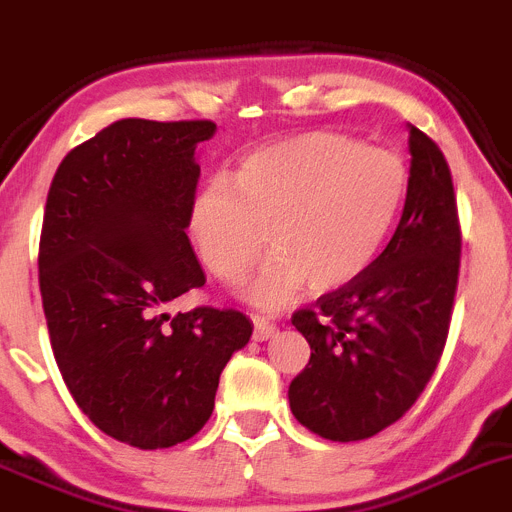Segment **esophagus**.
Segmentation results:
<instances>
[{
  "instance_id": "esophagus-1",
  "label": "esophagus",
  "mask_w": 512,
  "mask_h": 512,
  "mask_svg": "<svg viewBox=\"0 0 512 512\" xmlns=\"http://www.w3.org/2000/svg\"><path fill=\"white\" fill-rule=\"evenodd\" d=\"M252 323H255V341H267V338L275 336L278 328L267 321L265 315H252Z\"/></svg>"
}]
</instances>
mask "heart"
<instances>
[{
	"label": "heart",
	"mask_w": 512,
	"mask_h": 512,
	"mask_svg": "<svg viewBox=\"0 0 512 512\" xmlns=\"http://www.w3.org/2000/svg\"><path fill=\"white\" fill-rule=\"evenodd\" d=\"M407 166L391 151L341 133H300L252 151L234 179L212 176L189 209L199 260L222 283L275 247L245 298L262 310L288 303L305 283L333 290L379 255L407 197Z\"/></svg>",
	"instance_id": "1"
}]
</instances>
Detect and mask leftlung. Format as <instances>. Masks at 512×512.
<instances>
[{
    "label": "left lung",
    "instance_id": "1",
    "mask_svg": "<svg viewBox=\"0 0 512 512\" xmlns=\"http://www.w3.org/2000/svg\"><path fill=\"white\" fill-rule=\"evenodd\" d=\"M407 202L386 250L356 280L298 310L310 361L288 389L293 417L331 442L369 439L432 379L450 331L460 224L450 166L409 126Z\"/></svg>",
    "mask_w": 512,
    "mask_h": 512
}]
</instances>
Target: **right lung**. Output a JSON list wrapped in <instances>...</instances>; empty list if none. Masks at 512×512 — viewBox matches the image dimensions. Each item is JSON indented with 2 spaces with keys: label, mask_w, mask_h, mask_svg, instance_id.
Returning <instances> with one entry per match:
<instances>
[{
  "label": "right lung",
  "mask_w": 512,
  "mask_h": 512,
  "mask_svg": "<svg viewBox=\"0 0 512 512\" xmlns=\"http://www.w3.org/2000/svg\"><path fill=\"white\" fill-rule=\"evenodd\" d=\"M214 131L121 118L62 159L47 194L40 293L57 369L85 417L138 450L194 437L252 336L237 310L164 313L207 280L186 227Z\"/></svg>",
  "instance_id": "right-lung-1"
}]
</instances>
